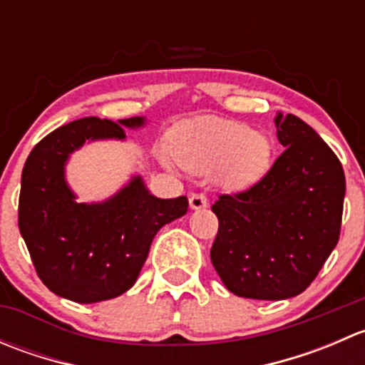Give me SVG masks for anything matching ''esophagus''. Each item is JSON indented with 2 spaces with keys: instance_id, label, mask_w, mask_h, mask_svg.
I'll return each instance as SVG.
<instances>
[{
  "instance_id": "esophagus-1",
  "label": "esophagus",
  "mask_w": 365,
  "mask_h": 365,
  "mask_svg": "<svg viewBox=\"0 0 365 365\" xmlns=\"http://www.w3.org/2000/svg\"><path fill=\"white\" fill-rule=\"evenodd\" d=\"M189 206L192 210L206 208V206H208V200H206V196H203V194H192V196L189 197Z\"/></svg>"
}]
</instances>
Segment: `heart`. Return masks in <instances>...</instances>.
Here are the masks:
<instances>
[{"label":"heart","instance_id":"1","mask_svg":"<svg viewBox=\"0 0 365 365\" xmlns=\"http://www.w3.org/2000/svg\"><path fill=\"white\" fill-rule=\"evenodd\" d=\"M173 152L192 171L219 169L224 189L240 192L259 183L272 164L274 146L261 132L238 121L197 120L173 132ZM164 160L168 159L164 157Z\"/></svg>","mask_w":365,"mask_h":365}]
</instances>
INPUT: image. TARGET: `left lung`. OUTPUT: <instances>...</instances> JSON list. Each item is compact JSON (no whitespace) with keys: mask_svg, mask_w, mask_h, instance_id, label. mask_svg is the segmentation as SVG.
<instances>
[{"mask_svg":"<svg viewBox=\"0 0 365 365\" xmlns=\"http://www.w3.org/2000/svg\"><path fill=\"white\" fill-rule=\"evenodd\" d=\"M284 152L259 183L212 206L219 231L210 251L231 293L254 300L300 295L339 242L344 171L314 128L277 113Z\"/></svg>","mask_w":365,"mask_h":365,"instance_id":"1","label":"left lung"}]
</instances>
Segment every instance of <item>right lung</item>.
Here are the masks:
<instances>
[{
  "instance_id": "add662e5",
  "label": "right lung",
  "mask_w": 365,
  "mask_h": 365,
  "mask_svg": "<svg viewBox=\"0 0 365 365\" xmlns=\"http://www.w3.org/2000/svg\"><path fill=\"white\" fill-rule=\"evenodd\" d=\"M146 118H81L42 139L26 159L19 231L43 284L58 297L95 304L134 286L157 231L187 213L185 196L160 200L139 175L101 203H77L65 165L84 143L125 139Z\"/></svg>"
}]
</instances>
